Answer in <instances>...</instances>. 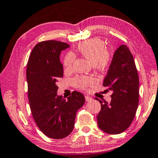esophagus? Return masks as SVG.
I'll use <instances>...</instances> for the list:
<instances>
[{
  "label": "esophagus",
  "instance_id": "obj_1",
  "mask_svg": "<svg viewBox=\"0 0 158 158\" xmlns=\"http://www.w3.org/2000/svg\"><path fill=\"white\" fill-rule=\"evenodd\" d=\"M85 98L86 101H90V100L92 99V98H91L89 95H85Z\"/></svg>",
  "mask_w": 158,
  "mask_h": 158
}]
</instances>
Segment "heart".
Instances as JSON below:
<instances>
[{"label":"heart","instance_id":"b5f03b06","mask_svg":"<svg viewBox=\"0 0 158 158\" xmlns=\"http://www.w3.org/2000/svg\"><path fill=\"white\" fill-rule=\"evenodd\" d=\"M77 51L91 63L95 64L99 69H102L108 65L109 52L106 49L103 41L99 38H93L81 43L77 46ZM74 60L75 56L72 52L66 54L63 62L65 69H71ZM72 82L75 88L85 90L94 83V79L90 76H76L73 79Z\"/></svg>","mask_w":158,"mask_h":158}]
</instances>
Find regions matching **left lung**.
I'll use <instances>...</instances> for the list:
<instances>
[{"mask_svg": "<svg viewBox=\"0 0 158 158\" xmlns=\"http://www.w3.org/2000/svg\"><path fill=\"white\" fill-rule=\"evenodd\" d=\"M103 86L113 93L109 103L95 98L101 104L97 115L98 127L107 134H120L132 123L139 101L138 70L127 45H120L115 51Z\"/></svg>", "mask_w": 158, "mask_h": 158, "instance_id": "left-lung-1", "label": "left lung"}]
</instances>
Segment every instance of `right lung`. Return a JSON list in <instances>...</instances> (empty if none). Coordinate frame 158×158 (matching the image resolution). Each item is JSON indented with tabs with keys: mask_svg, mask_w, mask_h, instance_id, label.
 <instances>
[{
	"mask_svg": "<svg viewBox=\"0 0 158 158\" xmlns=\"http://www.w3.org/2000/svg\"><path fill=\"white\" fill-rule=\"evenodd\" d=\"M65 43L46 40L35 45L26 70L28 96L32 115L41 132L52 139H62L74 128L77 111L85 103L82 93L73 91L67 99L57 95L56 82L63 77L60 52Z\"/></svg>",
	"mask_w": 158,
	"mask_h": 158,
	"instance_id": "add662e5",
	"label": "right lung"
}]
</instances>
